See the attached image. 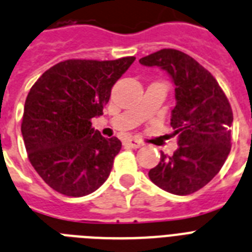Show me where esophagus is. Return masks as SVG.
Listing matches in <instances>:
<instances>
[{
    "label": "esophagus",
    "instance_id": "34e87169",
    "mask_svg": "<svg viewBox=\"0 0 252 252\" xmlns=\"http://www.w3.org/2000/svg\"><path fill=\"white\" fill-rule=\"evenodd\" d=\"M126 144L129 147H132V149H138V147H141L144 145L141 141L136 140V138H129V140H126Z\"/></svg>",
    "mask_w": 252,
    "mask_h": 252
}]
</instances>
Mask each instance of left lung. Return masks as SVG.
Wrapping results in <instances>:
<instances>
[{
  "instance_id": "obj_1",
  "label": "left lung",
  "mask_w": 252,
  "mask_h": 252,
  "mask_svg": "<svg viewBox=\"0 0 252 252\" xmlns=\"http://www.w3.org/2000/svg\"><path fill=\"white\" fill-rule=\"evenodd\" d=\"M140 63L160 67L175 84L171 126L173 136L179 137V147L171 157L161 153L149 177L168 193H195L218 175L230 153V103L211 73L180 50L161 49Z\"/></svg>"
}]
</instances>
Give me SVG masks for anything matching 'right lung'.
<instances>
[{
  "label": "right lung",
  "mask_w": 252,
  "mask_h": 252,
  "mask_svg": "<svg viewBox=\"0 0 252 252\" xmlns=\"http://www.w3.org/2000/svg\"><path fill=\"white\" fill-rule=\"evenodd\" d=\"M134 59H68L31 88L22 134L31 164L55 191L84 197L107 180L122 142L101 136L91 120L103 114L111 88Z\"/></svg>",
  "instance_id": "add662e5"
}]
</instances>
